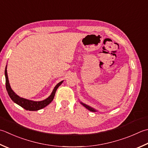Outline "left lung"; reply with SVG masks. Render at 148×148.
<instances>
[{"instance_id":"8db88e82","label":"left lung","mask_w":148,"mask_h":148,"mask_svg":"<svg viewBox=\"0 0 148 148\" xmlns=\"http://www.w3.org/2000/svg\"><path fill=\"white\" fill-rule=\"evenodd\" d=\"M80 103L82 104V105L83 106H85L86 109H88V110H90V111H91V112H97V111L96 110H95V108H92V107L90 106H88V105H86V104L82 103V101H80Z\"/></svg>"}]
</instances>
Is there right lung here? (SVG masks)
<instances>
[{"instance_id":"right-lung-1","label":"right lung","mask_w":148,"mask_h":148,"mask_svg":"<svg viewBox=\"0 0 148 148\" xmlns=\"http://www.w3.org/2000/svg\"><path fill=\"white\" fill-rule=\"evenodd\" d=\"M5 87H6L7 92L8 93L9 96L10 97L14 103H15L17 105H18L23 108H24L26 110L29 111H37L39 110L40 109H42L45 108V106H47L48 105H49L51 103V101L53 100L55 94H56V90L58 88L62 85L63 81H62L60 83H58L57 85L55 86L54 88L53 92H52L51 94L49 96L44 100L40 101H34L29 99H25L20 97L19 95H17L15 92H14L11 88L10 82H9L8 73H7V65L5 66Z\"/></svg>"}]
</instances>
